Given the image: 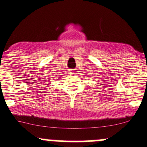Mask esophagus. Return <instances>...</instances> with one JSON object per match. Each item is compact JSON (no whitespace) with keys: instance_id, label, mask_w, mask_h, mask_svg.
Instances as JSON below:
<instances>
[{"instance_id":"34e87169","label":"esophagus","mask_w":147,"mask_h":147,"mask_svg":"<svg viewBox=\"0 0 147 147\" xmlns=\"http://www.w3.org/2000/svg\"><path fill=\"white\" fill-rule=\"evenodd\" d=\"M76 71L74 69H69V74H70V75H74V74H75L76 73Z\"/></svg>"}]
</instances>
